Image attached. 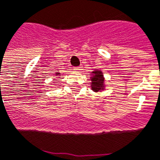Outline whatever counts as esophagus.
<instances>
[{
    "instance_id": "34e87169",
    "label": "esophagus",
    "mask_w": 160,
    "mask_h": 160,
    "mask_svg": "<svg viewBox=\"0 0 160 160\" xmlns=\"http://www.w3.org/2000/svg\"><path fill=\"white\" fill-rule=\"evenodd\" d=\"M81 68H82L81 66H77V67H74V70H75V71H80Z\"/></svg>"
}]
</instances>
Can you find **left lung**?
Segmentation results:
<instances>
[{"label": "left lung", "instance_id": "left-lung-1", "mask_svg": "<svg viewBox=\"0 0 160 160\" xmlns=\"http://www.w3.org/2000/svg\"><path fill=\"white\" fill-rule=\"evenodd\" d=\"M92 77H91V87L94 92H99L101 90L104 89V77L102 71L100 70H94L92 72Z\"/></svg>", "mask_w": 160, "mask_h": 160}]
</instances>
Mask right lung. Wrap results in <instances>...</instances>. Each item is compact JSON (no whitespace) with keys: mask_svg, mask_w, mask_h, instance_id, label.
Returning <instances> with one entry per match:
<instances>
[{"mask_svg":"<svg viewBox=\"0 0 160 160\" xmlns=\"http://www.w3.org/2000/svg\"><path fill=\"white\" fill-rule=\"evenodd\" d=\"M58 74H59V73H56V74H55V75H58Z\"/></svg>","mask_w":160,"mask_h":160,"instance_id":"obj_1","label":"right lung"}]
</instances>
